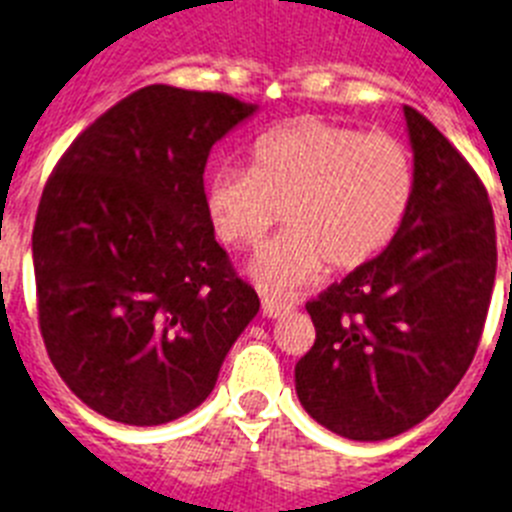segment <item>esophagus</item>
<instances>
[{
    "mask_svg": "<svg viewBox=\"0 0 512 512\" xmlns=\"http://www.w3.org/2000/svg\"><path fill=\"white\" fill-rule=\"evenodd\" d=\"M289 310H292V305H289V302H278V299H273V297L263 299V315H268V318L286 315Z\"/></svg>",
    "mask_w": 512,
    "mask_h": 512,
    "instance_id": "obj_1",
    "label": "esophagus"
}]
</instances>
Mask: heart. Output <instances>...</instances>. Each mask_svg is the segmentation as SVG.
Wrapping results in <instances>:
<instances>
[{
    "label": "heart",
    "instance_id": "obj_1",
    "mask_svg": "<svg viewBox=\"0 0 512 512\" xmlns=\"http://www.w3.org/2000/svg\"><path fill=\"white\" fill-rule=\"evenodd\" d=\"M418 173L405 141L318 118L260 134L247 168L207 178L205 210L228 247H260L281 220L286 231L260 252L252 273L270 292H294L321 276L363 268L400 234Z\"/></svg>",
    "mask_w": 512,
    "mask_h": 512
}]
</instances>
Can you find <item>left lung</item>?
<instances>
[{"instance_id":"8db88e82","label":"left lung","mask_w":512,"mask_h":512,"mask_svg":"<svg viewBox=\"0 0 512 512\" xmlns=\"http://www.w3.org/2000/svg\"><path fill=\"white\" fill-rule=\"evenodd\" d=\"M415 199L400 234L307 302L315 342L294 368L315 421L355 442L413 429L460 384L481 342L497 231L471 162L413 107Z\"/></svg>"}]
</instances>
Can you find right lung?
Segmentation results:
<instances>
[{
    "label": "right lung",
    "mask_w": 512,
    "mask_h": 512,
    "mask_svg": "<svg viewBox=\"0 0 512 512\" xmlns=\"http://www.w3.org/2000/svg\"><path fill=\"white\" fill-rule=\"evenodd\" d=\"M252 112L223 91L152 83L49 173L33 223L41 339L110 421L160 426L202 405L260 310L215 242L202 181L215 141Z\"/></svg>",
    "instance_id": "obj_1"
}]
</instances>
